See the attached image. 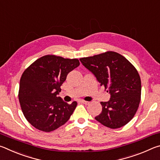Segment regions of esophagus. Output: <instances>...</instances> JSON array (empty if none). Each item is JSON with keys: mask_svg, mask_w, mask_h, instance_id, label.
I'll return each mask as SVG.
<instances>
[{"mask_svg": "<svg viewBox=\"0 0 160 160\" xmlns=\"http://www.w3.org/2000/svg\"><path fill=\"white\" fill-rule=\"evenodd\" d=\"M82 102L83 104H90V102H88V101H85V100H82Z\"/></svg>", "mask_w": 160, "mask_h": 160, "instance_id": "1", "label": "esophagus"}]
</instances>
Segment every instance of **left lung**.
Returning a JSON list of instances; mask_svg holds the SVG:
<instances>
[{
  "mask_svg": "<svg viewBox=\"0 0 160 160\" xmlns=\"http://www.w3.org/2000/svg\"><path fill=\"white\" fill-rule=\"evenodd\" d=\"M80 61L111 95L108 102H101L102 111L96 120L113 129L125 126L139 107L141 80L138 72L124 56L113 51Z\"/></svg>",
  "mask_w": 160,
  "mask_h": 160,
  "instance_id": "1",
  "label": "left lung"
}]
</instances>
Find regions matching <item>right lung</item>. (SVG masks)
<instances>
[{
	"label": "right lung",
	"mask_w": 160,
	"mask_h": 160,
	"mask_svg": "<svg viewBox=\"0 0 160 160\" xmlns=\"http://www.w3.org/2000/svg\"><path fill=\"white\" fill-rule=\"evenodd\" d=\"M79 65L76 58L47 55L24 71L20 78L19 101L24 116L34 128L51 132L69 120L77 102L67 104L58 94L68 74Z\"/></svg>",
	"instance_id": "obj_1"
}]
</instances>
